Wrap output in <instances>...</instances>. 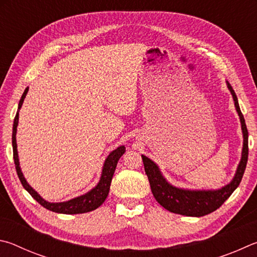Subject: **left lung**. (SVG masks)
I'll return each instance as SVG.
<instances>
[{"label":"left lung","instance_id":"left-lung-1","mask_svg":"<svg viewBox=\"0 0 257 257\" xmlns=\"http://www.w3.org/2000/svg\"><path fill=\"white\" fill-rule=\"evenodd\" d=\"M226 83L232 96L236 111L239 116L242 133L241 158L237 166L235 176L232 177L230 183L218 190H190V188L174 186L165 178L159 166L155 161L145 155L141 156L152 194L157 202L169 212L186 215V217H203L219 209L241 182L248 159V132L236 93L228 81H226Z\"/></svg>","mask_w":257,"mask_h":257}]
</instances>
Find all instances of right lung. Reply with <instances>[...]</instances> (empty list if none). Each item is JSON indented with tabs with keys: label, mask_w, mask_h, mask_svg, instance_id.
Returning <instances> with one entry per match:
<instances>
[{
	"label": "right lung",
	"mask_w": 257,
	"mask_h": 257,
	"mask_svg": "<svg viewBox=\"0 0 257 257\" xmlns=\"http://www.w3.org/2000/svg\"><path fill=\"white\" fill-rule=\"evenodd\" d=\"M28 90L29 88H26L25 92L22 93L19 105H18V111L15 117V121H13V130H12L13 159H15L18 177H19L22 186L25 187V190L28 192L40 205H43L45 209H47L49 211H53V212L63 213V214H78V213H85V212H90V211L96 210L107 199L108 193H109L112 175H114V172L119 158L124 155L125 147L119 146L117 149L112 150L110 154L107 156V158L105 159V163H103V166H102L101 176H100V179H99L98 184L93 188H91L89 192L85 193V194L76 196L74 199H71L69 201L55 202V203H54V202H48L45 199H43V197L29 185L28 182L26 181L24 174L21 172L19 155H18V148H17L16 137H17V127H18V124H19V111H20V108L22 107V103H24L27 93H28Z\"/></svg>",
	"instance_id": "add662e5"
}]
</instances>
